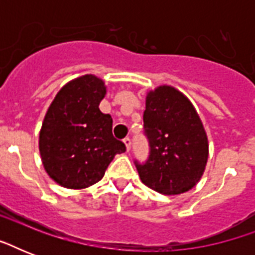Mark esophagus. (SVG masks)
Instances as JSON below:
<instances>
[{"instance_id":"34e87169","label":"esophagus","mask_w":255,"mask_h":255,"mask_svg":"<svg viewBox=\"0 0 255 255\" xmlns=\"http://www.w3.org/2000/svg\"><path fill=\"white\" fill-rule=\"evenodd\" d=\"M123 143L126 144L127 151H129V149H131V139H129V137H126V139H123Z\"/></svg>"}]
</instances>
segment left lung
I'll return each instance as SVG.
<instances>
[{"label": "left lung", "instance_id": "obj_1", "mask_svg": "<svg viewBox=\"0 0 255 255\" xmlns=\"http://www.w3.org/2000/svg\"><path fill=\"white\" fill-rule=\"evenodd\" d=\"M143 120L151 152L144 164L135 161L141 182L167 196L197 185L209 143L192 102L177 88L161 85L147 92Z\"/></svg>", "mask_w": 255, "mask_h": 255}]
</instances>
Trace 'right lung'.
<instances>
[{
	"label": "right lung",
	"instance_id": "add662e5",
	"mask_svg": "<svg viewBox=\"0 0 255 255\" xmlns=\"http://www.w3.org/2000/svg\"><path fill=\"white\" fill-rule=\"evenodd\" d=\"M103 79L86 74L58 91L39 131V153L50 178L63 188L85 189L100 181L126 145L112 136V118L99 110Z\"/></svg>",
	"mask_w": 255,
	"mask_h": 255
}]
</instances>
